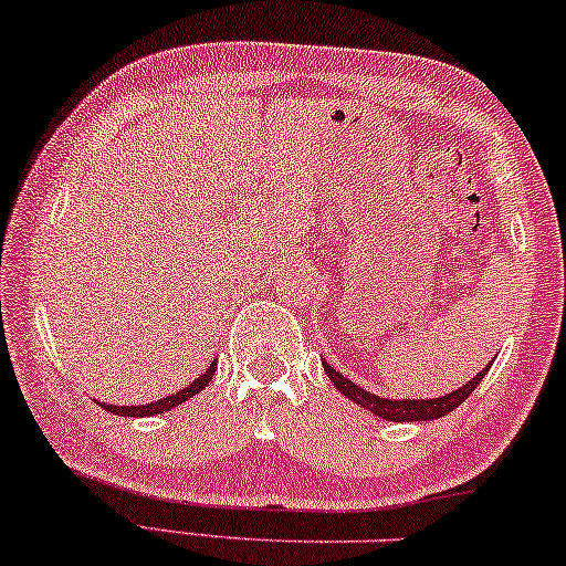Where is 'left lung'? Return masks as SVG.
Masks as SVG:
<instances>
[{
  "label": "left lung",
  "mask_w": 566,
  "mask_h": 566,
  "mask_svg": "<svg viewBox=\"0 0 566 566\" xmlns=\"http://www.w3.org/2000/svg\"><path fill=\"white\" fill-rule=\"evenodd\" d=\"M324 364V371L328 374V379L334 381V387L342 392L344 397H349L352 402H356L364 410H369L371 415L381 417V420L389 422H420V420H438V417H446L448 412H453L458 405H463L468 397L473 395V389L481 385V379L489 374L491 364L485 369H481L475 377L463 385L455 392H450L446 397H432V399H385L379 395H371L367 389H361L359 385H354L352 379H346L342 371H336L332 364L326 359L321 361Z\"/></svg>",
  "instance_id": "obj_1"
}]
</instances>
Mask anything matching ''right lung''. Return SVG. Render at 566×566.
<instances>
[{"label": "right lung", "instance_id": "add662e5", "mask_svg": "<svg viewBox=\"0 0 566 566\" xmlns=\"http://www.w3.org/2000/svg\"><path fill=\"white\" fill-rule=\"evenodd\" d=\"M214 371H217V361H212L210 364V369H207L205 374H199V377L192 381V385H187L185 389H179V392H174V395H169V397H164V399H154V402H149V405H132V407H116V405H106V402H98V399H95V402H98L103 410H108V412H113V415H126V417H146V415H161V412H167V410H171V407H179L181 402H187L189 397H195L197 392H202V389L210 385L212 381V377H214Z\"/></svg>", "mask_w": 566, "mask_h": 566}]
</instances>
